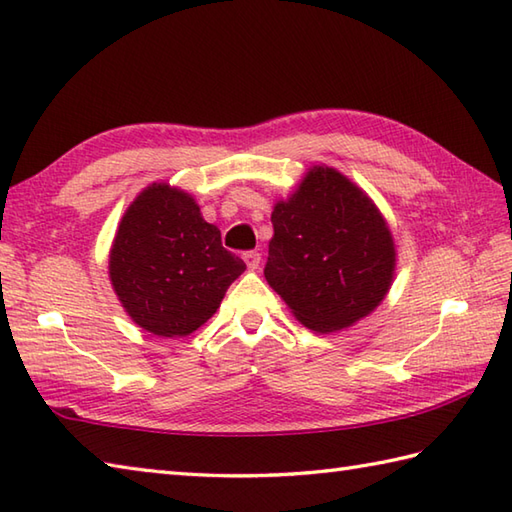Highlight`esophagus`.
<instances>
[{
	"mask_svg": "<svg viewBox=\"0 0 512 512\" xmlns=\"http://www.w3.org/2000/svg\"><path fill=\"white\" fill-rule=\"evenodd\" d=\"M244 262H246L248 270H257L259 262H262V255H259L257 250H248V253H244Z\"/></svg>",
	"mask_w": 512,
	"mask_h": 512,
	"instance_id": "esophagus-1",
	"label": "esophagus"
}]
</instances>
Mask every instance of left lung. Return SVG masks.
Instances as JSON below:
<instances>
[{
    "label": "left lung",
    "mask_w": 512,
    "mask_h": 512,
    "mask_svg": "<svg viewBox=\"0 0 512 512\" xmlns=\"http://www.w3.org/2000/svg\"><path fill=\"white\" fill-rule=\"evenodd\" d=\"M266 281L314 332L367 317L394 279L396 248L376 204L332 167H312L273 211Z\"/></svg>",
    "instance_id": "obj_1"
}]
</instances>
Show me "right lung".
Returning a JSON list of instances; mask_svg holds the SVG:
<instances>
[{
	"label": "right lung",
	"mask_w": 512,
	"mask_h": 512,
	"mask_svg": "<svg viewBox=\"0 0 512 512\" xmlns=\"http://www.w3.org/2000/svg\"><path fill=\"white\" fill-rule=\"evenodd\" d=\"M244 270L191 195L165 182L129 204L110 250V279L125 312L169 339L209 321Z\"/></svg>",
	"instance_id": "right-lung-1"
}]
</instances>
